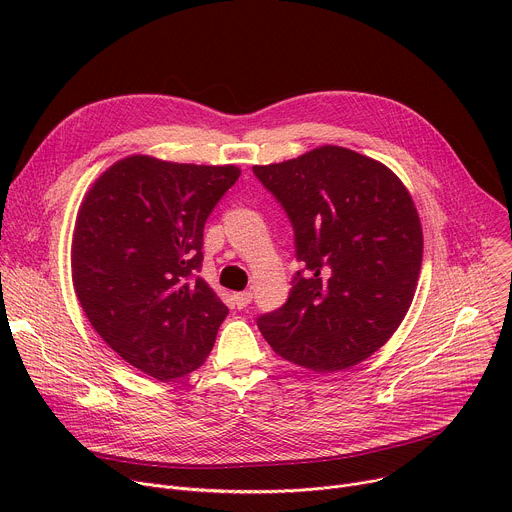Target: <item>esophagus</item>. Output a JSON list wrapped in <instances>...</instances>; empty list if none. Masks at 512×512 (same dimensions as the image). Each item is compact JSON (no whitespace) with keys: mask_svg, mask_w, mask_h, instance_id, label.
<instances>
[{"mask_svg":"<svg viewBox=\"0 0 512 512\" xmlns=\"http://www.w3.org/2000/svg\"><path fill=\"white\" fill-rule=\"evenodd\" d=\"M251 300H253V294H251V291H239V294H235V296H233V302H235V306H237L239 310L247 308V306L251 304Z\"/></svg>","mask_w":512,"mask_h":512,"instance_id":"esophagus-1","label":"esophagus"}]
</instances>
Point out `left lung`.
I'll return each mask as SVG.
<instances>
[{"instance_id": "8db88e82", "label": "left lung", "mask_w": 512, "mask_h": 512, "mask_svg": "<svg viewBox=\"0 0 512 512\" xmlns=\"http://www.w3.org/2000/svg\"><path fill=\"white\" fill-rule=\"evenodd\" d=\"M253 172L285 208L304 263L287 302L257 320L263 338L314 373L354 367L415 296L423 233L411 194L385 164L340 145Z\"/></svg>"}]
</instances>
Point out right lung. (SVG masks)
I'll use <instances>...</instances> for the list:
<instances>
[{
  "mask_svg": "<svg viewBox=\"0 0 512 512\" xmlns=\"http://www.w3.org/2000/svg\"><path fill=\"white\" fill-rule=\"evenodd\" d=\"M239 176L237 166L135 154L107 168L81 202L75 294L95 332L156 381L196 371L229 314L198 271L206 218Z\"/></svg>",
  "mask_w": 512,
  "mask_h": 512,
  "instance_id": "1",
  "label": "right lung"
}]
</instances>
